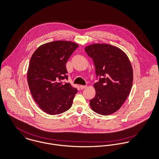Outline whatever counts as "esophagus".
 <instances>
[{
    "mask_svg": "<svg viewBox=\"0 0 159 159\" xmlns=\"http://www.w3.org/2000/svg\"><path fill=\"white\" fill-rule=\"evenodd\" d=\"M87 88V86H83V85H81V86H80V88H81V89H84V88Z\"/></svg>",
    "mask_w": 159,
    "mask_h": 159,
    "instance_id": "34e87169",
    "label": "esophagus"
}]
</instances>
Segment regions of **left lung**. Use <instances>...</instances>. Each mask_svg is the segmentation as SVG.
<instances>
[{
	"label": "left lung",
	"instance_id": "obj_1",
	"mask_svg": "<svg viewBox=\"0 0 159 159\" xmlns=\"http://www.w3.org/2000/svg\"><path fill=\"white\" fill-rule=\"evenodd\" d=\"M92 58L99 81L94 84L95 97L90 100L92 110L102 115H111L123 104L133 80L130 61L122 50L107 44H94L85 48Z\"/></svg>",
	"mask_w": 159,
	"mask_h": 159
}]
</instances>
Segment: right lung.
<instances>
[{
	"mask_svg": "<svg viewBox=\"0 0 159 159\" xmlns=\"http://www.w3.org/2000/svg\"><path fill=\"white\" fill-rule=\"evenodd\" d=\"M78 48L71 41H55L41 45L31 56L28 86L36 104L48 114H60L72 106L78 90L61 80L68 79L66 63Z\"/></svg>",
	"mask_w": 159,
	"mask_h": 159,
	"instance_id": "obj_1",
	"label": "right lung"
}]
</instances>
